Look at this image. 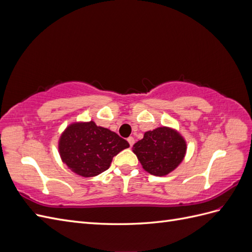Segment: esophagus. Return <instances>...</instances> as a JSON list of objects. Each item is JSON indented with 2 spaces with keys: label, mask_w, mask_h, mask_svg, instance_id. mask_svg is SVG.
<instances>
[{
  "label": "esophagus",
  "mask_w": 252,
  "mask_h": 252,
  "mask_svg": "<svg viewBox=\"0 0 252 252\" xmlns=\"http://www.w3.org/2000/svg\"><path fill=\"white\" fill-rule=\"evenodd\" d=\"M127 141H128L129 145H130V147H131V146H132V145L134 144V139L132 138V136H129V138L127 139Z\"/></svg>",
  "instance_id": "esophagus-1"
}]
</instances>
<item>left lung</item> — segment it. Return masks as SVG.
<instances>
[{"mask_svg": "<svg viewBox=\"0 0 252 252\" xmlns=\"http://www.w3.org/2000/svg\"><path fill=\"white\" fill-rule=\"evenodd\" d=\"M187 145L184 138L172 128L158 127L144 133L132 150L148 173L163 177L173 171L184 159Z\"/></svg>", "mask_w": 252, "mask_h": 252, "instance_id": "1", "label": "left lung"}]
</instances>
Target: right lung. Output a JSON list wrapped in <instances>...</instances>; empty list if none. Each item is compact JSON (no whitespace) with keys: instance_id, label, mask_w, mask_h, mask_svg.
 <instances>
[{"instance_id":"obj_1","label":"right lung","mask_w":252,"mask_h":252,"mask_svg":"<svg viewBox=\"0 0 252 252\" xmlns=\"http://www.w3.org/2000/svg\"><path fill=\"white\" fill-rule=\"evenodd\" d=\"M129 147L126 140L94 121L68 126L59 141V151L68 168L91 178L109 168L114 156Z\"/></svg>"}]
</instances>
